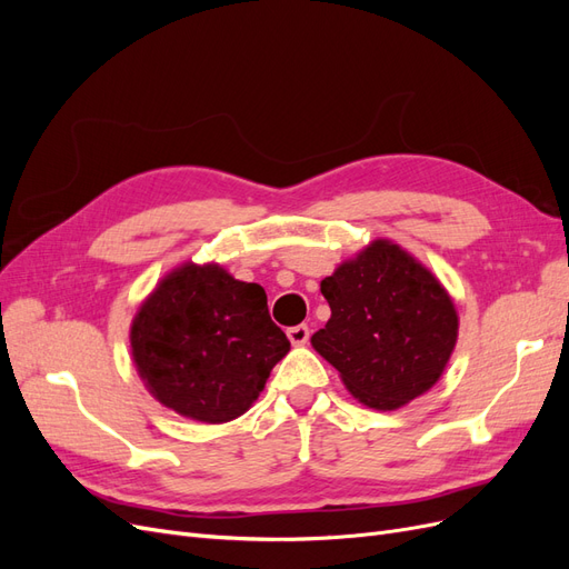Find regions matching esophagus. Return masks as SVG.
Instances as JSON below:
<instances>
[{
    "mask_svg": "<svg viewBox=\"0 0 569 569\" xmlns=\"http://www.w3.org/2000/svg\"><path fill=\"white\" fill-rule=\"evenodd\" d=\"M287 337L291 343H295V347H303L308 337H311V330H308V325H295L287 330Z\"/></svg>",
    "mask_w": 569,
    "mask_h": 569,
    "instance_id": "34e87169",
    "label": "esophagus"
}]
</instances>
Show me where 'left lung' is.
<instances>
[{
    "mask_svg": "<svg viewBox=\"0 0 569 569\" xmlns=\"http://www.w3.org/2000/svg\"><path fill=\"white\" fill-rule=\"evenodd\" d=\"M320 291L332 316L311 343L360 403L396 410L437 385L456 347L458 313L408 251L375 239Z\"/></svg>",
    "mask_w": 569,
    "mask_h": 569,
    "instance_id": "1",
    "label": "left lung"
}]
</instances>
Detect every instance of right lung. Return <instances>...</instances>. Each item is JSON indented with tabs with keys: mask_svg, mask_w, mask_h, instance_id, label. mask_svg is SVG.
<instances>
[{
	"mask_svg": "<svg viewBox=\"0 0 569 569\" xmlns=\"http://www.w3.org/2000/svg\"><path fill=\"white\" fill-rule=\"evenodd\" d=\"M137 372L166 408L206 425L242 416L289 339L270 320L261 284L216 263L168 272L130 327Z\"/></svg>",
	"mask_w": 569,
	"mask_h": 569,
	"instance_id": "add662e5",
	"label": "right lung"
}]
</instances>
